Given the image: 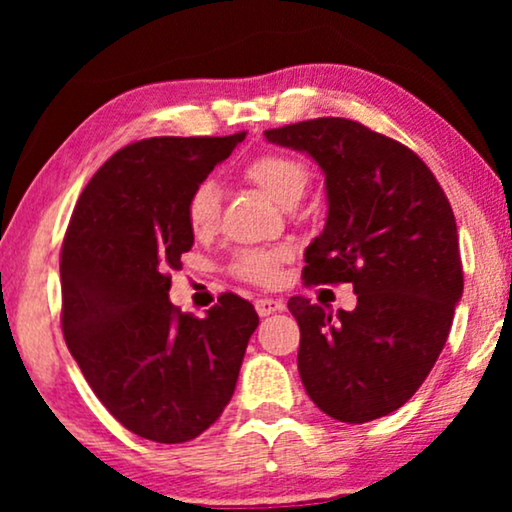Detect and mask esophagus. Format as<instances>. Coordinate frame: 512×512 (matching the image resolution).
Wrapping results in <instances>:
<instances>
[{"label":"esophagus","instance_id":"esophagus-1","mask_svg":"<svg viewBox=\"0 0 512 512\" xmlns=\"http://www.w3.org/2000/svg\"><path fill=\"white\" fill-rule=\"evenodd\" d=\"M284 307H286L284 300H279V298H258L256 300V312L261 314V317H270V314L282 312Z\"/></svg>","mask_w":512,"mask_h":512}]
</instances>
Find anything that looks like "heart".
I'll list each match as a JSON object with an SVG mask.
<instances>
[{"label":"heart","mask_w":512,"mask_h":512,"mask_svg":"<svg viewBox=\"0 0 512 512\" xmlns=\"http://www.w3.org/2000/svg\"><path fill=\"white\" fill-rule=\"evenodd\" d=\"M244 177L279 205H296L310 184V167L296 153L263 151L244 167ZM221 191L216 181L205 179L193 188L186 200V221L193 235L205 237L219 223ZM286 249H244L233 258V272L240 279L254 284H275L279 263L286 261Z\"/></svg>","instance_id":"1"}]
</instances>
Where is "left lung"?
Instances as JSON below:
<instances>
[{
	"label": "left lung",
	"instance_id": "8db88e82",
	"mask_svg": "<svg viewBox=\"0 0 512 512\" xmlns=\"http://www.w3.org/2000/svg\"><path fill=\"white\" fill-rule=\"evenodd\" d=\"M326 174L324 233L305 251V284H354L356 307L331 314L289 300L298 373L328 417L363 424L410 401L450 335L464 291L457 221L424 160L349 118L265 130Z\"/></svg>",
	"mask_w": 512,
	"mask_h": 512
}]
</instances>
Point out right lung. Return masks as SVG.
Masks as SVG:
<instances>
[{"instance_id":"right-lung-1","label":"right lung","mask_w":512,"mask_h":512,"mask_svg":"<svg viewBox=\"0 0 512 512\" xmlns=\"http://www.w3.org/2000/svg\"><path fill=\"white\" fill-rule=\"evenodd\" d=\"M230 137H151L116 151L83 188L60 254L62 333L125 429L186 443L221 417L258 314L221 293L198 319L170 303V270L193 247L186 200L226 160Z\"/></svg>"}]
</instances>
